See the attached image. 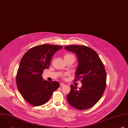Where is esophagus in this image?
<instances>
[{
	"mask_svg": "<svg viewBox=\"0 0 128 128\" xmlns=\"http://www.w3.org/2000/svg\"><path fill=\"white\" fill-rule=\"evenodd\" d=\"M64 85H65V84L64 83H63V82L60 83V86H63Z\"/></svg>",
	"mask_w": 128,
	"mask_h": 128,
	"instance_id": "1",
	"label": "esophagus"
}]
</instances>
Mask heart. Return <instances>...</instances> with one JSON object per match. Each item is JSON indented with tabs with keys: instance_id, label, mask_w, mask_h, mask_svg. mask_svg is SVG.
Here are the masks:
<instances>
[{
	"instance_id": "obj_1",
	"label": "heart",
	"mask_w": 128,
	"mask_h": 128,
	"mask_svg": "<svg viewBox=\"0 0 128 128\" xmlns=\"http://www.w3.org/2000/svg\"><path fill=\"white\" fill-rule=\"evenodd\" d=\"M65 57H73V58H74V59H75L74 56V55H72V54H66V55L65 56Z\"/></svg>"
}]
</instances>
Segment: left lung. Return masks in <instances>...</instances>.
<instances>
[{"mask_svg": "<svg viewBox=\"0 0 128 128\" xmlns=\"http://www.w3.org/2000/svg\"><path fill=\"white\" fill-rule=\"evenodd\" d=\"M76 54L78 58L74 81L81 79L82 86L71 85V90L67 96L68 103L80 110L88 109L95 105L101 98L106 86V72L104 66L97 53L84 46L71 45L64 47Z\"/></svg>", "mask_w": 128, "mask_h": 128, "instance_id": "obj_1", "label": "left lung"}]
</instances>
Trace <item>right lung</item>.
<instances>
[{
    "label": "right lung",
    "instance_id": "obj_1",
    "mask_svg": "<svg viewBox=\"0 0 128 128\" xmlns=\"http://www.w3.org/2000/svg\"><path fill=\"white\" fill-rule=\"evenodd\" d=\"M62 46L45 44L33 47L23 56L18 68L16 83L24 99L34 106L42 105L60 86L56 81L44 80V70L48 69L54 54Z\"/></svg>",
    "mask_w": 128,
    "mask_h": 128
}]
</instances>
